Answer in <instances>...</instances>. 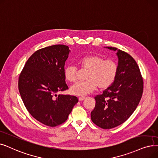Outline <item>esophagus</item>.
Wrapping results in <instances>:
<instances>
[{"label": "esophagus", "instance_id": "34e87169", "mask_svg": "<svg viewBox=\"0 0 158 158\" xmlns=\"http://www.w3.org/2000/svg\"><path fill=\"white\" fill-rule=\"evenodd\" d=\"M85 99V96H82V97H79V101H83Z\"/></svg>", "mask_w": 158, "mask_h": 158}]
</instances>
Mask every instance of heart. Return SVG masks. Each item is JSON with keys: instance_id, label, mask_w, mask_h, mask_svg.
<instances>
[{"instance_id": "obj_1", "label": "heart", "mask_w": 158, "mask_h": 158, "mask_svg": "<svg viewBox=\"0 0 158 158\" xmlns=\"http://www.w3.org/2000/svg\"><path fill=\"white\" fill-rule=\"evenodd\" d=\"M81 70L88 71L85 82L77 83L70 88V92L75 95L85 96L98 88L105 90L114 83L118 73V65L112 60H105L96 55H88L79 60ZM77 69L73 65H68L64 70L65 79L74 83L77 79Z\"/></svg>"}]
</instances>
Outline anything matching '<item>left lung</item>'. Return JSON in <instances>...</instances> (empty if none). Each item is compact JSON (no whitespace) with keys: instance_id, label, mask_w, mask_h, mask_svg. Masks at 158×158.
Instances as JSON below:
<instances>
[{"instance_id":"8db88e82","label":"left lung","mask_w":158,"mask_h":158,"mask_svg":"<svg viewBox=\"0 0 158 158\" xmlns=\"http://www.w3.org/2000/svg\"><path fill=\"white\" fill-rule=\"evenodd\" d=\"M107 48L118 52V73L112 85L95 96V106L91 112L93 123L103 129L126 121L138 106L143 90V77L134 58L116 48Z\"/></svg>"}]
</instances>
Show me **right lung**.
I'll use <instances>...</instances> for the list:
<instances>
[{
	"label": "right lung",
	"instance_id": "add662e5",
	"mask_svg": "<svg viewBox=\"0 0 158 158\" xmlns=\"http://www.w3.org/2000/svg\"><path fill=\"white\" fill-rule=\"evenodd\" d=\"M70 52L68 46L56 44L38 50L25 64L19 77V90L27 110L38 121L49 127L65 122L77 97L57 95L68 88L64 64Z\"/></svg>",
	"mask_w": 158,
	"mask_h": 158
}]
</instances>
